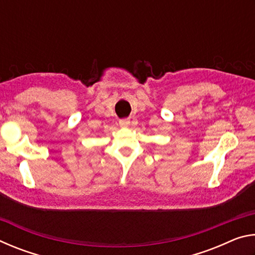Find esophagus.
Masks as SVG:
<instances>
[{
    "instance_id": "obj_1",
    "label": "esophagus",
    "mask_w": 255,
    "mask_h": 255,
    "mask_svg": "<svg viewBox=\"0 0 255 255\" xmlns=\"http://www.w3.org/2000/svg\"><path fill=\"white\" fill-rule=\"evenodd\" d=\"M119 125L122 127H128L130 125V122H129V119H122L119 120Z\"/></svg>"
}]
</instances>
